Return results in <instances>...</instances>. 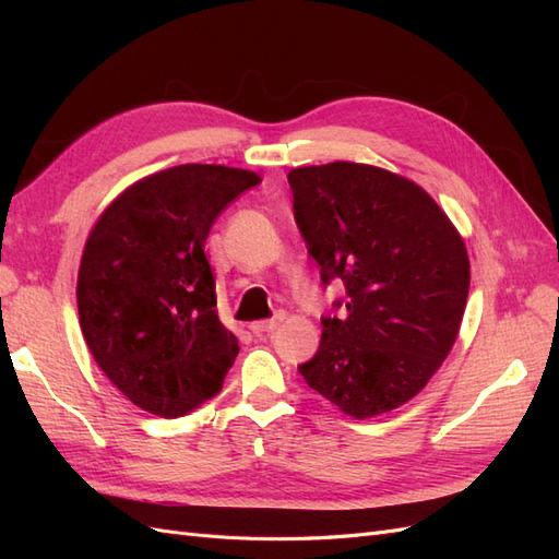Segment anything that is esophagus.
Segmentation results:
<instances>
[{
    "label": "esophagus",
    "mask_w": 559,
    "mask_h": 559,
    "mask_svg": "<svg viewBox=\"0 0 559 559\" xmlns=\"http://www.w3.org/2000/svg\"><path fill=\"white\" fill-rule=\"evenodd\" d=\"M282 319H284V317L263 319V321H253V324H251L249 329H251V333H257V335H261V333H270V331H275V329L282 324Z\"/></svg>",
    "instance_id": "obj_1"
}]
</instances>
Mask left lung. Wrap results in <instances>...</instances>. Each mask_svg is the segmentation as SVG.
<instances>
[{
    "mask_svg": "<svg viewBox=\"0 0 559 559\" xmlns=\"http://www.w3.org/2000/svg\"><path fill=\"white\" fill-rule=\"evenodd\" d=\"M289 186L321 282L343 280L347 292L298 373L354 419L394 411L427 386L460 333L471 284L462 235L421 186L376 165L296 167Z\"/></svg>",
    "mask_w": 559,
    "mask_h": 559,
    "instance_id": "obj_1",
    "label": "left lung"
}]
</instances>
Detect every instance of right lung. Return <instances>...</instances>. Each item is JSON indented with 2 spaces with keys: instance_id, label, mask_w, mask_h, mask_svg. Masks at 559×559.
<instances>
[{
  "instance_id": "obj_1",
  "label": "right lung",
  "mask_w": 559,
  "mask_h": 559,
  "mask_svg": "<svg viewBox=\"0 0 559 559\" xmlns=\"http://www.w3.org/2000/svg\"><path fill=\"white\" fill-rule=\"evenodd\" d=\"M257 173L186 163L148 175L99 214L83 247L79 324L95 364L138 408L181 417L224 384L238 357L216 312L205 242Z\"/></svg>"
}]
</instances>
